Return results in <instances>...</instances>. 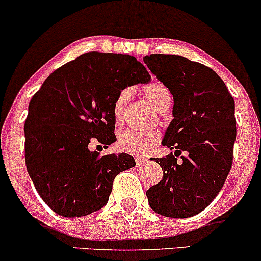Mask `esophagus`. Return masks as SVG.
Masks as SVG:
<instances>
[{
	"label": "esophagus",
	"instance_id": "esophagus-1",
	"mask_svg": "<svg viewBox=\"0 0 261 261\" xmlns=\"http://www.w3.org/2000/svg\"><path fill=\"white\" fill-rule=\"evenodd\" d=\"M146 162H147V160H145V158H142V157H136V166H137V167L143 166V164H145Z\"/></svg>",
	"mask_w": 261,
	"mask_h": 261
}]
</instances>
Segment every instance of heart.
<instances>
[{"instance_id":"heart-1","label":"heart","mask_w":261,"mask_h":261,"mask_svg":"<svg viewBox=\"0 0 261 261\" xmlns=\"http://www.w3.org/2000/svg\"><path fill=\"white\" fill-rule=\"evenodd\" d=\"M142 93L147 98L149 103L160 112H166L172 103L173 94L170 89L164 83L160 81H152L143 86ZM128 97H130V89L125 88L119 92L113 104L114 119L119 122L124 115L125 108H126ZM161 134L158 131H122L119 135L118 146L121 151L127 152L131 154H146L152 151L155 146L160 143Z\"/></svg>"}]
</instances>
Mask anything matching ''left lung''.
Segmentation results:
<instances>
[{
	"label": "left lung",
	"mask_w": 261,
	"mask_h": 261,
	"mask_svg": "<svg viewBox=\"0 0 261 261\" xmlns=\"http://www.w3.org/2000/svg\"><path fill=\"white\" fill-rule=\"evenodd\" d=\"M143 61L174 99V119L162 142L174 153L153 158L163 178L146 195L162 216L191 217L214 201L232 168L234 99L207 66L166 54H152Z\"/></svg>",
	"instance_id": "obj_1"
}]
</instances>
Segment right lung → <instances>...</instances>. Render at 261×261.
<instances>
[{"label": "right lung", "instance_id": "right-lung-1", "mask_svg": "<svg viewBox=\"0 0 261 261\" xmlns=\"http://www.w3.org/2000/svg\"><path fill=\"white\" fill-rule=\"evenodd\" d=\"M149 81L134 56L92 51L54 71L33 95L24 124L25 166L54 212L81 217L101 208L115 176L136 166L130 154L99 157L88 145L108 147L116 140V95Z\"/></svg>", "mask_w": 261, "mask_h": 261}]
</instances>
